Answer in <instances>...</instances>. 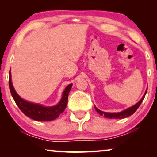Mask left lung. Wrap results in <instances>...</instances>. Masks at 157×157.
<instances>
[{"mask_svg": "<svg viewBox=\"0 0 157 157\" xmlns=\"http://www.w3.org/2000/svg\"><path fill=\"white\" fill-rule=\"evenodd\" d=\"M146 92L147 91H145V94H144V96L142 97V98L141 100L139 101L136 104V105H134V106H132V107L131 108H128V109H127L125 111H121V112H119V113H108V112H103V111H100V110H99L97 109V107H94L95 108V110L100 113L101 116H104L105 118H109V119H123V118H125V117H128L131 116V115H132L133 113H134L135 111L137 110V109L139 107H140V105H141L142 102L143 101L144 98H145V94H146Z\"/></svg>", "mask_w": 157, "mask_h": 157, "instance_id": "left-lung-1", "label": "left lung"}]
</instances>
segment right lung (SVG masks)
I'll use <instances>...</instances> for the list:
<instances>
[{"label": "right lung", "instance_id": "obj_1", "mask_svg": "<svg viewBox=\"0 0 157 157\" xmlns=\"http://www.w3.org/2000/svg\"><path fill=\"white\" fill-rule=\"evenodd\" d=\"M9 86H10L11 94L13 97L15 103L26 116L37 121H50L58 117L59 115L64 111L67 105L68 93L71 89L72 84L68 85L65 89L60 102L57 105L52 106V107H45L40 104L32 103V102H27L23 100L14 89L12 80H11L10 72V78H9Z\"/></svg>", "mask_w": 157, "mask_h": 157}]
</instances>
